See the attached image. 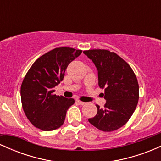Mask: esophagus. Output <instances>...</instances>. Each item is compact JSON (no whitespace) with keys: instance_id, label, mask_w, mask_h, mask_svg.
<instances>
[{"instance_id":"1","label":"esophagus","mask_w":161,"mask_h":161,"mask_svg":"<svg viewBox=\"0 0 161 161\" xmlns=\"http://www.w3.org/2000/svg\"><path fill=\"white\" fill-rule=\"evenodd\" d=\"M76 102L78 103V104H79V105H84V104H86V102H83V101H79V100H77Z\"/></svg>"}]
</instances>
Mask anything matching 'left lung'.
<instances>
[{
  "instance_id": "1",
  "label": "left lung",
  "mask_w": 161,
  "mask_h": 161,
  "mask_svg": "<svg viewBox=\"0 0 161 161\" xmlns=\"http://www.w3.org/2000/svg\"><path fill=\"white\" fill-rule=\"evenodd\" d=\"M97 69L98 85L104 88V108L96 105L97 113L88 122L103 132H112L124 125L136 110L139 86L131 66L114 52L104 49L84 51Z\"/></svg>"
}]
</instances>
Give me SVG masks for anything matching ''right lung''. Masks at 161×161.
<instances>
[{
    "label": "right lung",
    "instance_id": "obj_1",
    "mask_svg": "<svg viewBox=\"0 0 161 161\" xmlns=\"http://www.w3.org/2000/svg\"><path fill=\"white\" fill-rule=\"evenodd\" d=\"M82 53L72 47H57L37 59L24 77L20 88L22 107L36 128L52 131L60 128L73 98L53 94L55 86L64 79L69 64Z\"/></svg>",
    "mask_w": 161,
    "mask_h": 161
}]
</instances>
